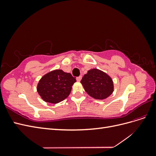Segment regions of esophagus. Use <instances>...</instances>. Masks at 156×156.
<instances>
[{
	"label": "esophagus",
	"mask_w": 156,
	"mask_h": 156,
	"mask_svg": "<svg viewBox=\"0 0 156 156\" xmlns=\"http://www.w3.org/2000/svg\"><path fill=\"white\" fill-rule=\"evenodd\" d=\"M81 79H82V76H79V77H77L76 78V79H77V81L78 82H79L80 81H81Z\"/></svg>",
	"instance_id": "esophagus-1"
}]
</instances>
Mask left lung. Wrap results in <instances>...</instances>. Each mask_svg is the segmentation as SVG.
<instances>
[{"label": "left lung", "mask_w": 156, "mask_h": 156, "mask_svg": "<svg viewBox=\"0 0 156 156\" xmlns=\"http://www.w3.org/2000/svg\"><path fill=\"white\" fill-rule=\"evenodd\" d=\"M81 83L88 95L96 100L107 98L114 90L112 79L107 73L98 69L88 70L82 78Z\"/></svg>", "instance_id": "8db88e82"}]
</instances>
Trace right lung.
<instances>
[{"mask_svg": "<svg viewBox=\"0 0 156 156\" xmlns=\"http://www.w3.org/2000/svg\"><path fill=\"white\" fill-rule=\"evenodd\" d=\"M75 82L76 79L72 74L56 69L41 77L37 84V91L45 101L57 103L69 96Z\"/></svg>", "mask_w": 156, "mask_h": 156, "instance_id": "right-lung-1", "label": "right lung"}]
</instances>
